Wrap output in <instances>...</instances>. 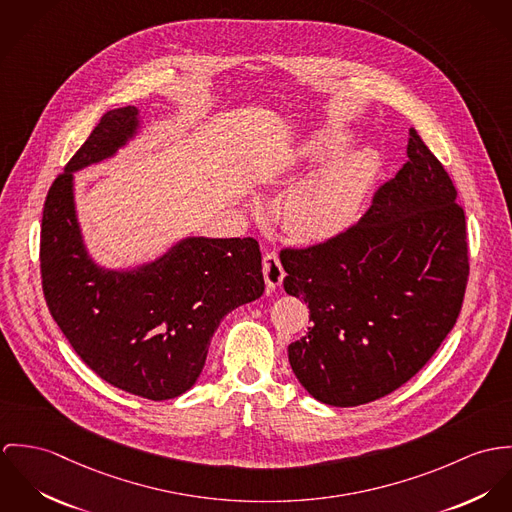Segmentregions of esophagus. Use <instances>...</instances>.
I'll return each instance as SVG.
<instances>
[{"label": "esophagus", "instance_id": "34e87169", "mask_svg": "<svg viewBox=\"0 0 512 512\" xmlns=\"http://www.w3.org/2000/svg\"><path fill=\"white\" fill-rule=\"evenodd\" d=\"M263 275L265 283L269 288H279L283 284L284 269L281 265V259L275 251H267L263 257Z\"/></svg>", "mask_w": 512, "mask_h": 512}]
</instances>
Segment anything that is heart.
I'll return each instance as SVG.
<instances>
[{"instance_id":"heart-1","label":"heart","mask_w":512,"mask_h":512,"mask_svg":"<svg viewBox=\"0 0 512 512\" xmlns=\"http://www.w3.org/2000/svg\"><path fill=\"white\" fill-rule=\"evenodd\" d=\"M347 143L349 133L345 129L312 131L296 149L290 176H302L308 169L328 163ZM379 169L381 161L373 149L343 155L292 190L283 206L284 228L300 243H322L340 235L363 210Z\"/></svg>"}]
</instances>
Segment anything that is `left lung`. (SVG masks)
I'll return each mask as SVG.
<instances>
[{"label": "left lung", "mask_w": 512, "mask_h": 512, "mask_svg": "<svg viewBox=\"0 0 512 512\" xmlns=\"http://www.w3.org/2000/svg\"><path fill=\"white\" fill-rule=\"evenodd\" d=\"M406 157L353 228L281 251L284 290L304 298L312 320L288 345V361L300 385L330 406L397 391L461 310L469 257L457 190L414 127Z\"/></svg>", "instance_id": "8db88e82"}]
</instances>
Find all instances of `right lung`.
I'll use <instances>...</instances> for the list:
<instances>
[{"mask_svg":"<svg viewBox=\"0 0 512 512\" xmlns=\"http://www.w3.org/2000/svg\"><path fill=\"white\" fill-rule=\"evenodd\" d=\"M139 129L135 106L108 112L53 182L41 277L51 316L96 375L125 393L167 400L198 381L220 322L257 300L265 281L253 237H182L131 269L94 261L76 214L74 172L112 159Z\"/></svg>","mask_w":512,"mask_h":512,"instance_id":"obj_1","label":"right lung"}]
</instances>
